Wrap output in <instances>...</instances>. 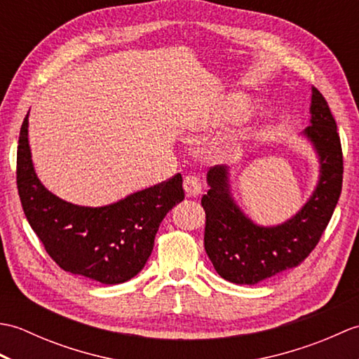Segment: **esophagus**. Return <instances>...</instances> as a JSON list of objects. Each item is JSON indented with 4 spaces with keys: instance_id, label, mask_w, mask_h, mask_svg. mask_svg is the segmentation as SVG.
Masks as SVG:
<instances>
[{
    "instance_id": "34e87169",
    "label": "esophagus",
    "mask_w": 359,
    "mask_h": 359,
    "mask_svg": "<svg viewBox=\"0 0 359 359\" xmlns=\"http://www.w3.org/2000/svg\"><path fill=\"white\" fill-rule=\"evenodd\" d=\"M184 188L188 197H197L202 193V185L201 180L196 177V175H187L184 179Z\"/></svg>"
}]
</instances>
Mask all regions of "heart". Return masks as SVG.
Listing matches in <instances>:
<instances>
[{
  "instance_id": "1",
  "label": "heart",
  "mask_w": 359,
  "mask_h": 359,
  "mask_svg": "<svg viewBox=\"0 0 359 359\" xmlns=\"http://www.w3.org/2000/svg\"><path fill=\"white\" fill-rule=\"evenodd\" d=\"M250 103L245 97L242 95H233L228 100L219 103L215 109L210 112L208 118L205 120L207 126H224L231 123V121L238 120L245 116L248 112Z\"/></svg>"
}]
</instances>
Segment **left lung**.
<instances>
[{
  "label": "left lung",
  "mask_w": 359,
  "mask_h": 359,
  "mask_svg": "<svg viewBox=\"0 0 359 359\" xmlns=\"http://www.w3.org/2000/svg\"><path fill=\"white\" fill-rule=\"evenodd\" d=\"M310 123L304 135L319 157V180L307 203L274 226L255 224L236 205L226 166H212L207 174L210 189L202 197L207 216L205 251L215 270L234 284L255 285L299 265L318 245L329 225L342 188V149L329 103L311 88Z\"/></svg>",
  "instance_id": "obj_1"
}]
</instances>
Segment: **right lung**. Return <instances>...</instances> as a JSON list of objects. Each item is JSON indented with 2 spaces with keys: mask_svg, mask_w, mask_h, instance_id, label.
<instances>
[{
  "mask_svg": "<svg viewBox=\"0 0 359 359\" xmlns=\"http://www.w3.org/2000/svg\"><path fill=\"white\" fill-rule=\"evenodd\" d=\"M29 114L21 125L17 185L29 225L60 269L106 285L139 273L166 212L185 199L182 175L106 207H80L60 199L38 180L30 156Z\"/></svg>",
  "mask_w": 359,
  "mask_h": 359,
  "instance_id": "add662e5",
  "label": "right lung"
}]
</instances>
